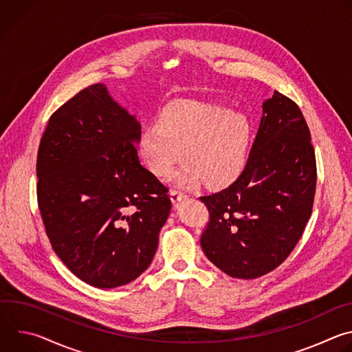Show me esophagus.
Here are the masks:
<instances>
[{
    "mask_svg": "<svg viewBox=\"0 0 352 352\" xmlns=\"http://www.w3.org/2000/svg\"><path fill=\"white\" fill-rule=\"evenodd\" d=\"M170 196H171V200H173L174 204H178V202H181L182 199L186 197V195H185L184 192L178 190V189H173V190L170 192Z\"/></svg>",
    "mask_w": 352,
    "mask_h": 352,
    "instance_id": "esophagus-1",
    "label": "esophagus"
}]
</instances>
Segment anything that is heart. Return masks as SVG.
Returning <instances> with one entry per match:
<instances>
[{
    "instance_id": "b5f03b06",
    "label": "heart",
    "mask_w": 352,
    "mask_h": 352,
    "mask_svg": "<svg viewBox=\"0 0 352 352\" xmlns=\"http://www.w3.org/2000/svg\"><path fill=\"white\" fill-rule=\"evenodd\" d=\"M250 131L243 113L214 103L175 100L163 109L159 124L142 132L140 155L159 177L170 175L185 155L189 163L177 177L179 185L192 186L200 178L208 185H223L243 168Z\"/></svg>"
}]
</instances>
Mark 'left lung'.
I'll return each mask as SVG.
<instances>
[{
    "mask_svg": "<svg viewBox=\"0 0 352 352\" xmlns=\"http://www.w3.org/2000/svg\"><path fill=\"white\" fill-rule=\"evenodd\" d=\"M316 159L299 107L274 91L246 166L228 188L199 199L209 209L200 236L208 259L234 278H258L292 252L312 214Z\"/></svg>",
    "mask_w": 352,
    "mask_h": 352,
    "instance_id": "8db88e82",
    "label": "left lung"
}]
</instances>
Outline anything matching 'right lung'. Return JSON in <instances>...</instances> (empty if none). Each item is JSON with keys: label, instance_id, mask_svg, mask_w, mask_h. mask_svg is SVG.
I'll list each match as a JSON object with an SVG mask.
<instances>
[{"label": "right lung", "instance_id": "obj_1", "mask_svg": "<svg viewBox=\"0 0 352 352\" xmlns=\"http://www.w3.org/2000/svg\"><path fill=\"white\" fill-rule=\"evenodd\" d=\"M140 124L96 83L61 106L37 153V202L52 246L82 281L116 288L153 261L168 189L138 157Z\"/></svg>", "mask_w": 352, "mask_h": 352}]
</instances>
